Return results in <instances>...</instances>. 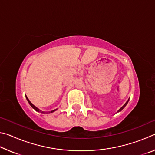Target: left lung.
<instances>
[{"label":"left lung","instance_id":"1","mask_svg":"<svg viewBox=\"0 0 155 155\" xmlns=\"http://www.w3.org/2000/svg\"><path fill=\"white\" fill-rule=\"evenodd\" d=\"M128 101H129V99H128V101L127 102V103H126L124 104V105H123L122 107H121V108H120L119 110H118V111H117V112H120V111H122V110L123 109H124V107H126V105H127V103H128Z\"/></svg>","mask_w":155,"mask_h":155}]
</instances>
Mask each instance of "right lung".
I'll list each match as a JSON object with an SVG mask.
<instances>
[{"mask_svg":"<svg viewBox=\"0 0 155 155\" xmlns=\"http://www.w3.org/2000/svg\"><path fill=\"white\" fill-rule=\"evenodd\" d=\"M26 98H27V101H28V103H29V104H30V105L31 106V107H32V108L33 109H35V111H38V112H40V113H41V114H46H46H49V113H53L54 111H56V110L57 109H54V110H52V111H48V112H45V111H41V110H40V109H39L38 108H37V107L35 106V105H33V104H32V103H31V101H29V100H28V98H27V96H26Z\"/></svg>","mask_w":155,"mask_h":155,"instance_id":"obj_1","label":"right lung"}]
</instances>
